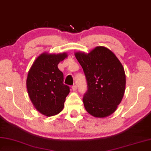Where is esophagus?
<instances>
[{
    "label": "esophagus",
    "instance_id": "34e87169",
    "mask_svg": "<svg viewBox=\"0 0 151 151\" xmlns=\"http://www.w3.org/2000/svg\"><path fill=\"white\" fill-rule=\"evenodd\" d=\"M71 88H72V89L73 91H76V89H77V86L76 85H73L72 86H71Z\"/></svg>",
    "mask_w": 151,
    "mask_h": 151
}]
</instances>
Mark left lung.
I'll list each match as a JSON object with an SVG mask.
<instances>
[{
  "label": "left lung",
  "mask_w": 151,
  "mask_h": 151,
  "mask_svg": "<svg viewBox=\"0 0 151 151\" xmlns=\"http://www.w3.org/2000/svg\"><path fill=\"white\" fill-rule=\"evenodd\" d=\"M76 59L85 74L88 90L83 101L87 111L96 117H105L115 111L125 89L124 68L107 47L97 46L89 54L76 52Z\"/></svg>",
  "instance_id": "8db88e82"
}]
</instances>
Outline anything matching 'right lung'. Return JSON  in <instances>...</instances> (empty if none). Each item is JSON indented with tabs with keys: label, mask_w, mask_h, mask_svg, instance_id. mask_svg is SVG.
Returning <instances> with one entry per match:
<instances>
[{
	"label": "right lung",
	"mask_w": 151,
	"mask_h": 151,
	"mask_svg": "<svg viewBox=\"0 0 151 151\" xmlns=\"http://www.w3.org/2000/svg\"><path fill=\"white\" fill-rule=\"evenodd\" d=\"M67 56L65 53H44L36 58L28 71L26 86L29 97L36 109L47 117L62 111L70 91V87L63 83V74L58 68Z\"/></svg>",
	"instance_id": "add662e5"
}]
</instances>
